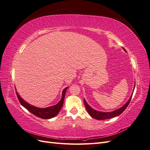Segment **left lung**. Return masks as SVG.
<instances>
[{
  "label": "left lung",
  "instance_id": "obj_1",
  "mask_svg": "<svg viewBox=\"0 0 150 150\" xmlns=\"http://www.w3.org/2000/svg\"><path fill=\"white\" fill-rule=\"evenodd\" d=\"M123 49L126 52V51L124 48H123ZM131 98H132V95L131 96L128 102H127L123 106L120 108V109H118V110L114 111L108 112H100V111H98L94 110V109H93L89 105H88V104L86 103L84 99V103L85 107L86 108V110H87V111L88 112V113L91 116L93 117V118L98 120H103L110 119V118H112V117H116L117 116L121 115V113L126 110V108L128 107L129 103H130Z\"/></svg>",
  "mask_w": 150,
  "mask_h": 150
}]
</instances>
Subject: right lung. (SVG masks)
Returning <instances> with one entry per match:
<instances>
[{
  "label": "right lung",
  "instance_id": "obj_1",
  "mask_svg": "<svg viewBox=\"0 0 150 150\" xmlns=\"http://www.w3.org/2000/svg\"><path fill=\"white\" fill-rule=\"evenodd\" d=\"M67 89V87L63 90L62 94V98L59 102L57 104H56V105L46 108H37L31 105V104H29L28 103L25 102L23 99H22L17 91H16V94L21 105L23 106L25 108H26L27 110L32 113V114H33L34 115L40 117V118L47 120V119H51L52 117H55L61 110V108L63 106V103H64L65 94H66Z\"/></svg>",
  "mask_w": 150,
  "mask_h": 150
}]
</instances>
